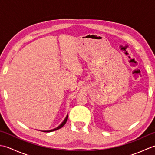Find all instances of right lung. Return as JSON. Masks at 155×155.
<instances>
[{
    "label": "right lung",
    "instance_id": "right-lung-1",
    "mask_svg": "<svg viewBox=\"0 0 155 155\" xmlns=\"http://www.w3.org/2000/svg\"><path fill=\"white\" fill-rule=\"evenodd\" d=\"M67 118H68V114L67 115V117H66V118H64V120H63V122H62V123L59 125L58 127H57V128H53V129H52V130H41L42 132H46V133H49V132H52V131H54V130H58V129H59V128H62V127L64 126V125L66 124V123H67Z\"/></svg>",
    "mask_w": 155,
    "mask_h": 155
}]
</instances>
